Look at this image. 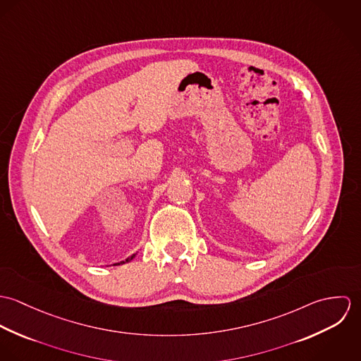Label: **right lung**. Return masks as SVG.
Segmentation results:
<instances>
[{
    "label": "right lung",
    "mask_w": 361,
    "mask_h": 361,
    "mask_svg": "<svg viewBox=\"0 0 361 361\" xmlns=\"http://www.w3.org/2000/svg\"><path fill=\"white\" fill-rule=\"evenodd\" d=\"M135 257V255H133V256H132V257H129L128 258V259H126V262H128V261H130V259H132V258ZM123 262H125V261H122V262H121V264H123Z\"/></svg>",
    "instance_id": "obj_1"
}]
</instances>
